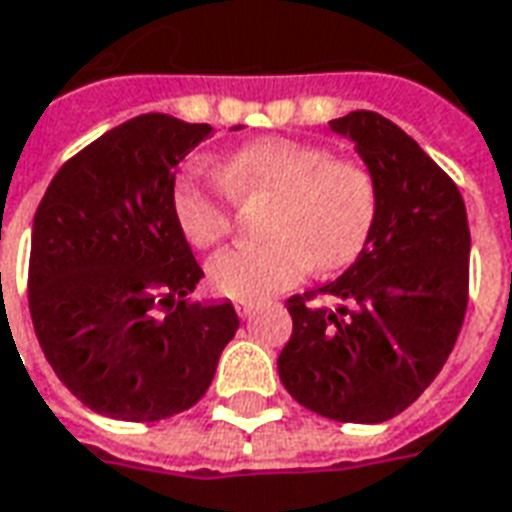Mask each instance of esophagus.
<instances>
[{
  "label": "esophagus",
  "instance_id": "obj_1",
  "mask_svg": "<svg viewBox=\"0 0 512 512\" xmlns=\"http://www.w3.org/2000/svg\"><path fill=\"white\" fill-rule=\"evenodd\" d=\"M257 305H260V302H252V299H246V302H235V313H238L241 318L252 316V313L257 310Z\"/></svg>",
  "mask_w": 512,
  "mask_h": 512
}]
</instances>
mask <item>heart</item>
<instances>
[{"label": "heart", "mask_w": 512, "mask_h": 512, "mask_svg": "<svg viewBox=\"0 0 512 512\" xmlns=\"http://www.w3.org/2000/svg\"><path fill=\"white\" fill-rule=\"evenodd\" d=\"M221 177L185 174L174 185V213L185 238L199 249L232 232L238 199H277L266 224L271 241L235 246L210 260L207 280L230 299H263L307 274L341 271L366 249L377 221V180L330 149L288 138L244 146L221 166Z\"/></svg>", "instance_id": "heart-1"}]
</instances>
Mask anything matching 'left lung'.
Instances as JSON below:
<instances>
[{
	"instance_id": "obj_1",
	"label": "left lung",
	"mask_w": 512,
	"mask_h": 512,
	"mask_svg": "<svg viewBox=\"0 0 512 512\" xmlns=\"http://www.w3.org/2000/svg\"><path fill=\"white\" fill-rule=\"evenodd\" d=\"M377 180V221L338 280L285 307V391L332 421L380 424L416 402L455 349L468 305L471 235L449 174L393 121L355 110L330 121ZM335 308L310 303L315 293Z\"/></svg>"
}]
</instances>
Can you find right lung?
Instances as JSON below:
<instances>
[{"label":"right lung","instance_id":"obj_1","mask_svg":"<svg viewBox=\"0 0 512 512\" xmlns=\"http://www.w3.org/2000/svg\"><path fill=\"white\" fill-rule=\"evenodd\" d=\"M210 132L135 116L66 160L35 210L32 327L57 380L99 416L194 407L241 324L230 302H188L205 271L174 213V169Z\"/></svg>","mask_w":512,"mask_h":512}]
</instances>
